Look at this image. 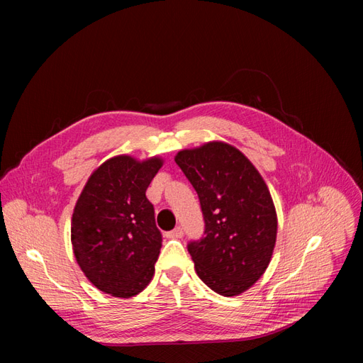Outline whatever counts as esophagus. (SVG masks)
<instances>
[{"mask_svg": "<svg viewBox=\"0 0 363 363\" xmlns=\"http://www.w3.org/2000/svg\"><path fill=\"white\" fill-rule=\"evenodd\" d=\"M183 236V228L182 227H175L174 230H171V232L168 233V238H172V239H180Z\"/></svg>", "mask_w": 363, "mask_h": 363, "instance_id": "34e87169", "label": "esophagus"}]
</instances>
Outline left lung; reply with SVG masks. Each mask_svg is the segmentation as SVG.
Instances as JSON below:
<instances>
[{
  "mask_svg": "<svg viewBox=\"0 0 363 363\" xmlns=\"http://www.w3.org/2000/svg\"><path fill=\"white\" fill-rule=\"evenodd\" d=\"M199 194L204 238L188 245L195 271L219 295L250 289L267 271L277 239V213L265 180L244 152L221 140L174 157Z\"/></svg>",
  "mask_w": 363,
  "mask_h": 363,
  "instance_id": "obj_1",
  "label": "left lung"
}]
</instances>
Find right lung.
Segmentation results:
<instances>
[{
	"label": "right lung",
	"mask_w": 363,
	"mask_h": 363,
	"mask_svg": "<svg viewBox=\"0 0 363 363\" xmlns=\"http://www.w3.org/2000/svg\"><path fill=\"white\" fill-rule=\"evenodd\" d=\"M162 164L157 156L107 159L87 179L74 207L75 260L95 288L118 298L138 295L155 276L162 235L145 192Z\"/></svg>",
	"instance_id": "right-lung-1"
}]
</instances>
